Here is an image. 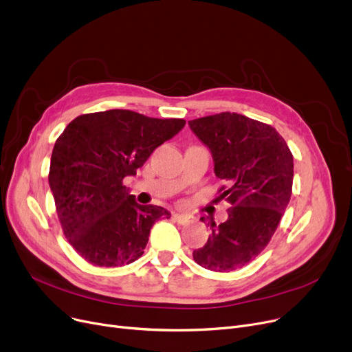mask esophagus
Instances as JSON below:
<instances>
[{"mask_svg": "<svg viewBox=\"0 0 352 352\" xmlns=\"http://www.w3.org/2000/svg\"><path fill=\"white\" fill-rule=\"evenodd\" d=\"M174 219L179 224H190L194 223V215L192 214H187V212H174Z\"/></svg>", "mask_w": 352, "mask_h": 352, "instance_id": "1", "label": "esophagus"}]
</instances>
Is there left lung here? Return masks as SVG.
<instances>
[{
	"mask_svg": "<svg viewBox=\"0 0 352 352\" xmlns=\"http://www.w3.org/2000/svg\"><path fill=\"white\" fill-rule=\"evenodd\" d=\"M188 125L210 150L215 175L228 182L219 198L231 206L224 223L208 221L212 232L192 256L215 272L243 268L268 245L284 215L292 190V154L271 125L236 113L197 118Z\"/></svg>",
	"mask_w": 352,
	"mask_h": 352,
	"instance_id": "1",
	"label": "left lung"
}]
</instances>
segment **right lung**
<instances>
[{
	"label": "right lung",
	"mask_w": 352,
	"mask_h": 352,
	"mask_svg": "<svg viewBox=\"0 0 352 352\" xmlns=\"http://www.w3.org/2000/svg\"><path fill=\"white\" fill-rule=\"evenodd\" d=\"M186 125L129 109L80 116L55 141L48 182L63 231L97 267L131 264L144 254L155 221L168 210L141 206L122 179L135 175L158 145Z\"/></svg>",
	"instance_id": "add662e5"
}]
</instances>
